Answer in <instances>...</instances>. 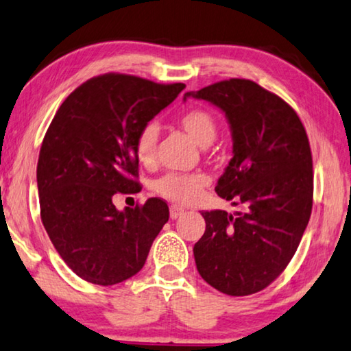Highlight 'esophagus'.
<instances>
[{
	"mask_svg": "<svg viewBox=\"0 0 351 351\" xmlns=\"http://www.w3.org/2000/svg\"><path fill=\"white\" fill-rule=\"evenodd\" d=\"M181 214H184V209H182L181 206H176V205L170 206V217L171 219H178Z\"/></svg>",
	"mask_w": 351,
	"mask_h": 351,
	"instance_id": "34e87169",
	"label": "esophagus"
}]
</instances>
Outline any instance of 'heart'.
<instances>
[{
    "label": "heart",
    "mask_w": 351,
    "mask_h": 351,
    "mask_svg": "<svg viewBox=\"0 0 351 351\" xmlns=\"http://www.w3.org/2000/svg\"><path fill=\"white\" fill-rule=\"evenodd\" d=\"M180 125L198 146H209L217 135L216 119L211 113L202 108L186 112L180 118ZM158 138L159 130L154 124L145 125L140 130L137 142H135V154L142 164L149 165L154 162ZM206 182V176L202 173H167L156 181L154 189L159 195L171 202L187 205L200 195Z\"/></svg>",
    "instance_id": "1"
}]
</instances>
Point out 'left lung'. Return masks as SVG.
<instances>
[{
	"label": "left lung",
	"mask_w": 351,
	"mask_h": 351,
	"mask_svg": "<svg viewBox=\"0 0 351 351\" xmlns=\"http://www.w3.org/2000/svg\"><path fill=\"white\" fill-rule=\"evenodd\" d=\"M221 108L232 130L233 158L219 178V197L244 213L203 211L206 230L193 245L200 276L230 296L252 295L279 277L309 223L312 153L289 104L245 78L184 94Z\"/></svg>",
	"instance_id": "obj_1"
}]
</instances>
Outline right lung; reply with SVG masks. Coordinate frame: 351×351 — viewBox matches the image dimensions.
<instances>
[{
  "label": "right lung",
  "instance_id": "1",
  "mask_svg": "<svg viewBox=\"0 0 351 351\" xmlns=\"http://www.w3.org/2000/svg\"><path fill=\"white\" fill-rule=\"evenodd\" d=\"M184 83L106 74L72 91L47 129L38 160L40 219L64 263L96 285H114L143 268L169 221L164 200L118 211L113 197L140 192L135 142Z\"/></svg>",
  "mask_w": 351,
  "mask_h": 351
}]
</instances>
